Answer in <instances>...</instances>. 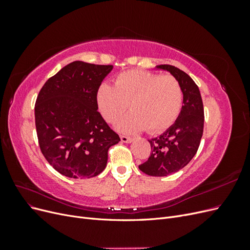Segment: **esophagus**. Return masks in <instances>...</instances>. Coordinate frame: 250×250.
<instances>
[{
	"mask_svg": "<svg viewBox=\"0 0 250 250\" xmlns=\"http://www.w3.org/2000/svg\"><path fill=\"white\" fill-rule=\"evenodd\" d=\"M121 141L123 143H131L132 139L129 137H126V135H121Z\"/></svg>",
	"mask_w": 250,
	"mask_h": 250,
	"instance_id": "obj_1",
	"label": "esophagus"
}]
</instances>
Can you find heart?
I'll return each mask as SVG.
<instances>
[{
	"label": "heart",
	"mask_w": 250,
	"mask_h": 250,
	"mask_svg": "<svg viewBox=\"0 0 250 250\" xmlns=\"http://www.w3.org/2000/svg\"><path fill=\"white\" fill-rule=\"evenodd\" d=\"M183 100V89L175 78L147 71L121 73L115 86L102 83L97 92L98 106L109 123L115 122L130 103L132 111L117 125L126 133L145 128L151 133L168 129L178 118Z\"/></svg>",
	"instance_id": "1"
}]
</instances>
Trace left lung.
I'll return each mask as SVG.
<instances>
[{"label": "left lung", "mask_w": 250, "mask_h": 250, "mask_svg": "<svg viewBox=\"0 0 250 250\" xmlns=\"http://www.w3.org/2000/svg\"><path fill=\"white\" fill-rule=\"evenodd\" d=\"M157 69L170 72L183 89L184 105L175 123L156 138L148 140L151 153L139 169L150 176H167L190 163L200 145L204 111L197 84L187 73L170 64Z\"/></svg>", "instance_id": "left-lung-1"}]
</instances>
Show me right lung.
Wrapping results in <instances>:
<instances>
[{
  "mask_svg": "<svg viewBox=\"0 0 250 250\" xmlns=\"http://www.w3.org/2000/svg\"><path fill=\"white\" fill-rule=\"evenodd\" d=\"M112 65L73 62L44 83L35 102L42 153L57 172L71 178L99 175L108 149L119 143L98 111L97 92Z\"/></svg>",
  "mask_w": 250,
  "mask_h": 250,
  "instance_id": "right-lung-1",
  "label": "right lung"
}]
</instances>
